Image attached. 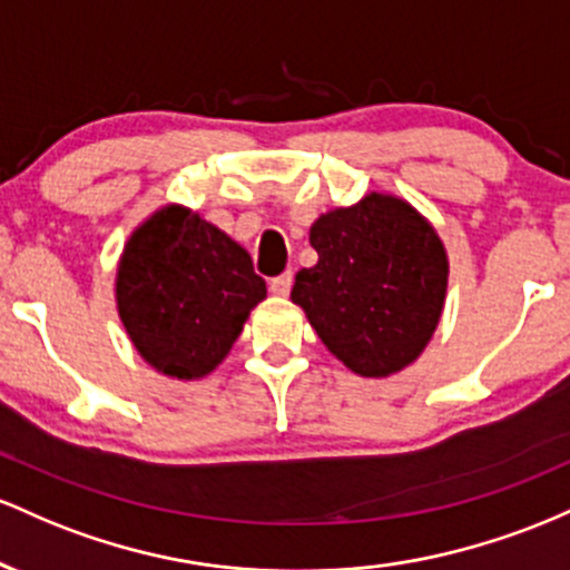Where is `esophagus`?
I'll use <instances>...</instances> for the list:
<instances>
[{"label":"esophagus","instance_id":"1","mask_svg":"<svg viewBox=\"0 0 570 570\" xmlns=\"http://www.w3.org/2000/svg\"><path fill=\"white\" fill-rule=\"evenodd\" d=\"M291 285H293V274L285 272L268 283V291H272L274 296H287V293H291Z\"/></svg>","mask_w":570,"mask_h":570}]
</instances>
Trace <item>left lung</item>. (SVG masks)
<instances>
[{"label": "left lung", "mask_w": 570, "mask_h": 570, "mask_svg": "<svg viewBox=\"0 0 570 570\" xmlns=\"http://www.w3.org/2000/svg\"><path fill=\"white\" fill-rule=\"evenodd\" d=\"M317 264L296 274L291 298L325 347L361 376L417 361L446 293L444 245L412 204L368 194L309 228Z\"/></svg>", "instance_id": "1"}]
</instances>
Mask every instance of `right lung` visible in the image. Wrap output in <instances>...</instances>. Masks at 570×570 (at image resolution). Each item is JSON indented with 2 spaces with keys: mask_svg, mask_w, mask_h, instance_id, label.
Returning a JSON list of instances; mask_svg holds the SVG:
<instances>
[{
  "mask_svg": "<svg viewBox=\"0 0 570 570\" xmlns=\"http://www.w3.org/2000/svg\"><path fill=\"white\" fill-rule=\"evenodd\" d=\"M115 296L153 368L199 380L228 355L266 283L232 236L190 209L164 207L126 242Z\"/></svg>",
  "mask_w": 570,
  "mask_h": 570,
  "instance_id": "obj_1",
  "label": "right lung"
}]
</instances>
